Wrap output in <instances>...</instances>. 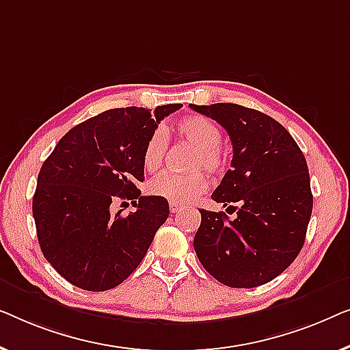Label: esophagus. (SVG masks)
Here are the masks:
<instances>
[{"instance_id":"obj_1","label":"esophagus","mask_w":350,"mask_h":350,"mask_svg":"<svg viewBox=\"0 0 350 350\" xmlns=\"http://www.w3.org/2000/svg\"><path fill=\"white\" fill-rule=\"evenodd\" d=\"M180 209H182V206L179 203H174V201H171V203H170V211H171V213L177 214Z\"/></svg>"}]
</instances>
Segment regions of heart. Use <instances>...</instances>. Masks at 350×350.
Instances as JSON below:
<instances>
[{"mask_svg":"<svg viewBox=\"0 0 350 350\" xmlns=\"http://www.w3.org/2000/svg\"><path fill=\"white\" fill-rule=\"evenodd\" d=\"M176 135L196 147L193 168H206L209 173L219 174L225 168V157L220 149L222 131L213 120L203 116L193 114L182 117L174 126ZM166 154V135L163 130H155L146 141L142 152V166L147 173H155L163 165ZM209 187V179L204 173L173 174L163 173L149 182L150 195L159 198L189 203L196 196L204 193Z\"/></svg>","mask_w":350,"mask_h":350,"instance_id":"1","label":"heart"}]
</instances>
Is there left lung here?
<instances>
[{
  "mask_svg": "<svg viewBox=\"0 0 350 350\" xmlns=\"http://www.w3.org/2000/svg\"><path fill=\"white\" fill-rule=\"evenodd\" d=\"M190 107L228 133L231 170L213 200L236 213L230 220L225 213L200 209L195 252L219 282L258 287L284 273L304 244L312 213L306 159L292 135L263 112L233 103Z\"/></svg>",
  "mask_w": 350,
  "mask_h": 350,
  "instance_id": "8db88e82",
  "label": "left lung"
}]
</instances>
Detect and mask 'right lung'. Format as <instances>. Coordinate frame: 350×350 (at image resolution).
Listing matches in <instances>:
<instances>
[{
	"label": "right lung",
	"mask_w": 350,
	"mask_h": 350,
	"mask_svg": "<svg viewBox=\"0 0 350 350\" xmlns=\"http://www.w3.org/2000/svg\"><path fill=\"white\" fill-rule=\"evenodd\" d=\"M180 107L105 111L71 128L44 161L33 217L44 257L68 282L105 292L124 282L146 257L170 204L141 196L136 184L144 180L142 152L160 120ZM117 198L130 199L135 213L112 215Z\"/></svg>",
	"instance_id": "add662e5"
}]
</instances>
